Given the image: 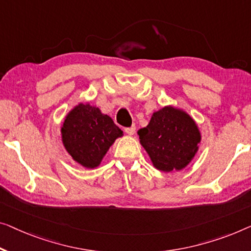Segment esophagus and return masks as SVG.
Wrapping results in <instances>:
<instances>
[{"label": "esophagus", "mask_w": 251, "mask_h": 251, "mask_svg": "<svg viewBox=\"0 0 251 251\" xmlns=\"http://www.w3.org/2000/svg\"><path fill=\"white\" fill-rule=\"evenodd\" d=\"M125 132L128 134V135H134V133H135V127L132 126V127H128V128H125Z\"/></svg>", "instance_id": "34e87169"}]
</instances>
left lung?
<instances>
[{
    "label": "left lung",
    "mask_w": 251,
    "mask_h": 251,
    "mask_svg": "<svg viewBox=\"0 0 251 251\" xmlns=\"http://www.w3.org/2000/svg\"><path fill=\"white\" fill-rule=\"evenodd\" d=\"M137 134L153 167L163 173L185 169L195 158L201 141L192 116L173 106L154 111L148 126Z\"/></svg>",
    "instance_id": "obj_1"
}]
</instances>
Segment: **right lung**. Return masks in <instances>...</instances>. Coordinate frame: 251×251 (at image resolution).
I'll return each mask as SVG.
<instances>
[{
    "label": "right lung",
    "instance_id": "add662e5",
    "mask_svg": "<svg viewBox=\"0 0 251 251\" xmlns=\"http://www.w3.org/2000/svg\"><path fill=\"white\" fill-rule=\"evenodd\" d=\"M61 135L71 158L87 169H95L115 141L124 134L98 107L80 102L65 116Z\"/></svg>",
    "mask_w": 251,
    "mask_h": 251
}]
</instances>
